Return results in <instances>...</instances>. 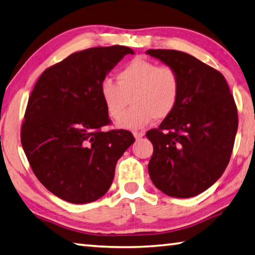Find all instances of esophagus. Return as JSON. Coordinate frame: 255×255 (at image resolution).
Wrapping results in <instances>:
<instances>
[{
  "label": "esophagus",
  "instance_id": "esophagus-1",
  "mask_svg": "<svg viewBox=\"0 0 255 255\" xmlns=\"http://www.w3.org/2000/svg\"><path fill=\"white\" fill-rule=\"evenodd\" d=\"M132 134H133V137L136 138V140H138V139H140V138H142V137H143L144 132H142V131H137V130H134V131H132Z\"/></svg>",
  "mask_w": 255,
  "mask_h": 255
}]
</instances>
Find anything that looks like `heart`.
Instances as JSON below:
<instances>
[{
	"instance_id": "obj_1",
	"label": "heart",
	"mask_w": 255,
	"mask_h": 255,
	"mask_svg": "<svg viewBox=\"0 0 255 255\" xmlns=\"http://www.w3.org/2000/svg\"><path fill=\"white\" fill-rule=\"evenodd\" d=\"M132 95L133 107L125 114L128 97ZM99 95L108 116L119 121L118 127L136 129L152 118H167L176 108L180 95V77L170 66L134 58L117 73V83L105 78L99 85Z\"/></svg>"
}]
</instances>
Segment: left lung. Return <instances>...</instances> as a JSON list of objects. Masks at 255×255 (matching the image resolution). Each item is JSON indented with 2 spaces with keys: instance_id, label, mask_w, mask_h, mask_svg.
<instances>
[{
  "instance_id": "1",
  "label": "left lung",
  "mask_w": 255,
  "mask_h": 255,
  "mask_svg": "<svg viewBox=\"0 0 255 255\" xmlns=\"http://www.w3.org/2000/svg\"><path fill=\"white\" fill-rule=\"evenodd\" d=\"M177 71L180 95L174 111L146 136L153 146L148 172L159 190L191 198L210 188L230 160L238 112L223 75L187 53L148 49Z\"/></svg>"
}]
</instances>
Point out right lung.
<instances>
[{
    "mask_svg": "<svg viewBox=\"0 0 255 255\" xmlns=\"http://www.w3.org/2000/svg\"><path fill=\"white\" fill-rule=\"evenodd\" d=\"M121 45L69 55L41 75L28 98L21 141L43 186L63 200H98L134 138L127 130L102 131L109 123L99 85L125 55Z\"/></svg>",
    "mask_w": 255,
    "mask_h": 255,
    "instance_id": "right-lung-1",
    "label": "right lung"
}]
</instances>
